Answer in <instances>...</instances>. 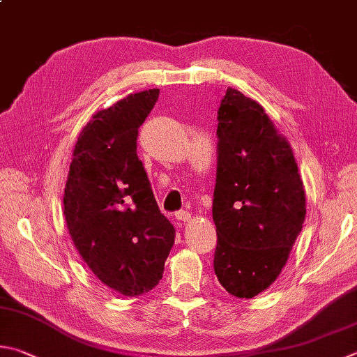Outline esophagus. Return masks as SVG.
<instances>
[{
	"label": "esophagus",
	"instance_id": "obj_1",
	"mask_svg": "<svg viewBox=\"0 0 357 357\" xmlns=\"http://www.w3.org/2000/svg\"><path fill=\"white\" fill-rule=\"evenodd\" d=\"M174 218L179 220V222H190L192 213L187 212V211H178L176 213H174Z\"/></svg>",
	"mask_w": 357,
	"mask_h": 357
}]
</instances>
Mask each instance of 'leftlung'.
Masks as SVG:
<instances>
[{
  "instance_id": "8db88e82",
  "label": "left lung",
  "mask_w": 357,
  "mask_h": 357,
  "mask_svg": "<svg viewBox=\"0 0 357 357\" xmlns=\"http://www.w3.org/2000/svg\"><path fill=\"white\" fill-rule=\"evenodd\" d=\"M217 135L213 270L228 294L255 298L287 262L306 218V192L289 140L257 101L228 87Z\"/></svg>"
}]
</instances>
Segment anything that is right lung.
<instances>
[{
  "instance_id": "1",
  "label": "right lung",
  "mask_w": 357,
  "mask_h": 357,
  "mask_svg": "<svg viewBox=\"0 0 357 357\" xmlns=\"http://www.w3.org/2000/svg\"><path fill=\"white\" fill-rule=\"evenodd\" d=\"M159 89L129 93L92 115L71 158L63 217L77 252L93 275L123 296L158 286L174 243L145 168L137 134Z\"/></svg>"
}]
</instances>
